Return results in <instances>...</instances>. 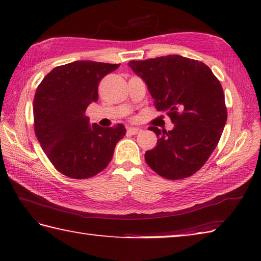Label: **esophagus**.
I'll use <instances>...</instances> for the list:
<instances>
[{"label":"esophagus","instance_id":"1","mask_svg":"<svg viewBox=\"0 0 261 261\" xmlns=\"http://www.w3.org/2000/svg\"><path fill=\"white\" fill-rule=\"evenodd\" d=\"M142 130L140 129V128H137V127H130V128H128V130H127V132L129 133V134H132V135H135V134H138V133H140Z\"/></svg>","mask_w":261,"mask_h":261}]
</instances>
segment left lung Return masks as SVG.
<instances>
[{"mask_svg":"<svg viewBox=\"0 0 261 261\" xmlns=\"http://www.w3.org/2000/svg\"><path fill=\"white\" fill-rule=\"evenodd\" d=\"M128 65L147 84L155 109L166 112L174 123L171 131L148 128L159 139L146 151V163L171 180L195 174L215 149L227 120L220 81L202 62L180 55Z\"/></svg>","mask_w":261,"mask_h":261,"instance_id":"8db88e82","label":"left lung"}]
</instances>
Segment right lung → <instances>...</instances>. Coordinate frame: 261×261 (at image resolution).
<instances>
[{
	"label": "right lung",
	"mask_w": 261,
	"mask_h": 261,
	"mask_svg": "<svg viewBox=\"0 0 261 261\" xmlns=\"http://www.w3.org/2000/svg\"><path fill=\"white\" fill-rule=\"evenodd\" d=\"M119 64L75 61L55 67L39 84L34 97V129L55 168L73 179L100 173L111 162L126 128L89 124L87 107L98 100L101 79Z\"/></svg>",
	"instance_id": "right-lung-1"
}]
</instances>
